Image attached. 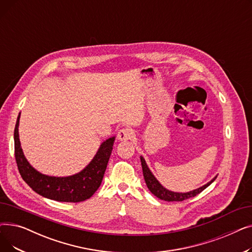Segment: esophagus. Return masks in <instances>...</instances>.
<instances>
[{
	"label": "esophagus",
	"mask_w": 252,
	"mask_h": 252,
	"mask_svg": "<svg viewBox=\"0 0 252 252\" xmlns=\"http://www.w3.org/2000/svg\"><path fill=\"white\" fill-rule=\"evenodd\" d=\"M133 137H134V131L129 127H124L122 129H119L117 134V139L119 141H127V140H130Z\"/></svg>",
	"instance_id": "1"
}]
</instances>
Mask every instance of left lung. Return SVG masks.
Wrapping results in <instances>:
<instances>
[{
	"instance_id": "1",
	"label": "left lung",
	"mask_w": 252,
	"mask_h": 252,
	"mask_svg": "<svg viewBox=\"0 0 252 252\" xmlns=\"http://www.w3.org/2000/svg\"><path fill=\"white\" fill-rule=\"evenodd\" d=\"M141 164H142L144 179H145V182H146L148 189L157 198H159V199L165 200V201H184L186 199H189V198H191V197H195L196 195L201 193L204 189H206L209 186V185L213 183L217 178L216 177L214 180H211L209 183L204 185V186H202L201 188H198L194 191H191V192H188V193H175V192L166 190L165 188H163L161 186L159 182H158L155 179V177L152 175V173L150 171V169L148 168L146 162H145L144 158L142 156H141Z\"/></svg>"
}]
</instances>
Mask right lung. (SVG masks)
<instances>
[{
    "instance_id": "1",
    "label": "right lung",
    "mask_w": 252,
    "mask_h": 252,
    "mask_svg": "<svg viewBox=\"0 0 252 252\" xmlns=\"http://www.w3.org/2000/svg\"><path fill=\"white\" fill-rule=\"evenodd\" d=\"M19 117L20 113L14 129V153L23 181L37 194L59 202H82L92 197L102 183L112 152L114 137L102 143L94 159L81 173L66 178L48 177L36 171L23 155L18 135Z\"/></svg>"
}]
</instances>
